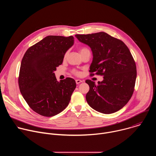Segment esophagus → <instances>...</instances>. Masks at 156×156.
I'll use <instances>...</instances> for the list:
<instances>
[{"label": "esophagus", "mask_w": 156, "mask_h": 156, "mask_svg": "<svg viewBox=\"0 0 156 156\" xmlns=\"http://www.w3.org/2000/svg\"><path fill=\"white\" fill-rule=\"evenodd\" d=\"M83 82V81H81V80H76V84H79L80 83H82Z\"/></svg>", "instance_id": "obj_1"}]
</instances>
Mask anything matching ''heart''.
Wrapping results in <instances>:
<instances>
[{"instance_id": "b5f03b06", "label": "heart", "mask_w": 156, "mask_h": 156, "mask_svg": "<svg viewBox=\"0 0 156 156\" xmlns=\"http://www.w3.org/2000/svg\"><path fill=\"white\" fill-rule=\"evenodd\" d=\"M78 50H79V52H80V53L81 54V55L83 53H84V52H86V51H89V49H88L87 48H85V47H81V48H80ZM67 55H68V53L66 52V53L65 54V58H66V56H67ZM73 74H75V75H77V76L80 75V73L79 72L76 71V70H73Z\"/></svg>"}]
</instances>
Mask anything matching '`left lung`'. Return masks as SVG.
I'll use <instances>...</instances> for the list:
<instances>
[{
  "instance_id": "1",
  "label": "left lung",
  "mask_w": 156,
  "mask_h": 156,
  "mask_svg": "<svg viewBox=\"0 0 156 156\" xmlns=\"http://www.w3.org/2000/svg\"><path fill=\"white\" fill-rule=\"evenodd\" d=\"M76 38L91 49L93 60L90 75L104 76L102 81L87 80L90 91L87 104L102 114H112L123 108L135 90L136 66L129 49L121 40L104 32L76 34Z\"/></svg>"
}]
</instances>
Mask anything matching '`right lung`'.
Masks as SVG:
<instances>
[{"label": "right lung", "mask_w": 156, "mask_h": 156, "mask_svg": "<svg viewBox=\"0 0 156 156\" xmlns=\"http://www.w3.org/2000/svg\"><path fill=\"white\" fill-rule=\"evenodd\" d=\"M74 43L72 36H48L31 46L22 58L18 85L30 107L44 117H52L69 105L76 87L71 78L57 81L54 71Z\"/></svg>", "instance_id": "obj_1"}]
</instances>
